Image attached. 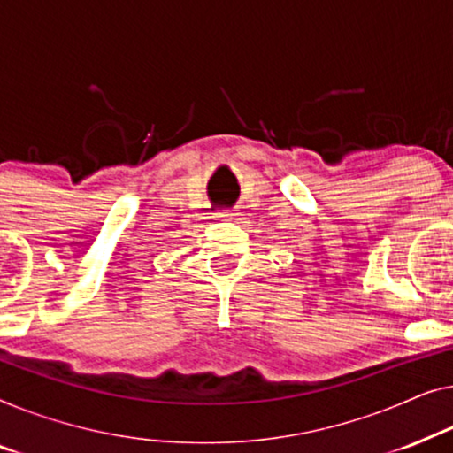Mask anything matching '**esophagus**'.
Wrapping results in <instances>:
<instances>
[{"instance_id":"obj_1","label":"esophagus","mask_w":453,"mask_h":453,"mask_svg":"<svg viewBox=\"0 0 453 453\" xmlns=\"http://www.w3.org/2000/svg\"><path fill=\"white\" fill-rule=\"evenodd\" d=\"M215 215H218L219 219H232L234 218V213L229 211V209H221V211H218Z\"/></svg>"}]
</instances>
